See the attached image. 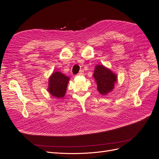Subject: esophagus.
<instances>
[{"mask_svg":"<svg viewBox=\"0 0 159 159\" xmlns=\"http://www.w3.org/2000/svg\"><path fill=\"white\" fill-rule=\"evenodd\" d=\"M84 75V70H80V72H79L78 75L81 76V75Z\"/></svg>","mask_w":159,"mask_h":159,"instance_id":"34e87169","label":"esophagus"}]
</instances>
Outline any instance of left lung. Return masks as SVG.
I'll return each mask as SVG.
<instances>
[{"label":"left lung","instance_id":"obj_1","mask_svg":"<svg viewBox=\"0 0 159 159\" xmlns=\"http://www.w3.org/2000/svg\"><path fill=\"white\" fill-rule=\"evenodd\" d=\"M93 77L97 82L98 92L102 95H106L112 91L117 81L116 75L103 65L95 66Z\"/></svg>","mask_w":159,"mask_h":159}]
</instances>
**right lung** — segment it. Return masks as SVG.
Listing matches in <instances>:
<instances>
[{"instance_id": "obj_1", "label": "right lung", "mask_w": 159, "mask_h": 159, "mask_svg": "<svg viewBox=\"0 0 159 159\" xmlns=\"http://www.w3.org/2000/svg\"><path fill=\"white\" fill-rule=\"evenodd\" d=\"M69 80V77L61 72H54L48 79V91L54 97L63 98L65 95Z\"/></svg>"}]
</instances>
